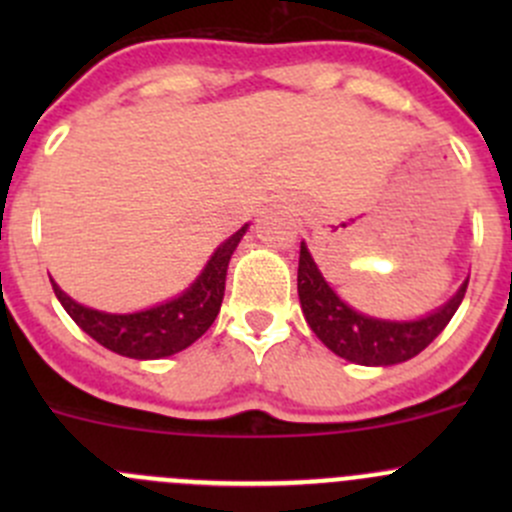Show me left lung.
<instances>
[{
    "mask_svg": "<svg viewBox=\"0 0 512 512\" xmlns=\"http://www.w3.org/2000/svg\"><path fill=\"white\" fill-rule=\"evenodd\" d=\"M466 287L468 280L446 304L433 309L426 317L409 319V322L369 317V314L356 312L334 292L319 272L307 245L304 242L299 245L297 292L304 319L312 332L322 339L324 347L361 366H391L421 354L451 322L456 309L461 307Z\"/></svg>",
    "mask_w": 512,
    "mask_h": 512,
    "instance_id": "obj_1",
    "label": "left lung"
}]
</instances>
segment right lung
Returning <instances> with one entry per match:
<instances>
[{"instance_id":"add662e5","label":"right lung","mask_w":512,"mask_h":512,"mask_svg":"<svg viewBox=\"0 0 512 512\" xmlns=\"http://www.w3.org/2000/svg\"><path fill=\"white\" fill-rule=\"evenodd\" d=\"M247 227L250 225H242L235 235L227 237L185 292L141 312H101V309L86 307L71 299L54 280H51V287L69 317L101 347L121 356H131V359H163L198 342L215 322L223 304L227 265Z\"/></svg>"}]
</instances>
